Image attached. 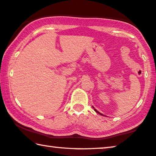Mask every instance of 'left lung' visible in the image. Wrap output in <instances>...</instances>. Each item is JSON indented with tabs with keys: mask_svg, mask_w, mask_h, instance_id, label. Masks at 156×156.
Wrapping results in <instances>:
<instances>
[{
	"mask_svg": "<svg viewBox=\"0 0 156 156\" xmlns=\"http://www.w3.org/2000/svg\"><path fill=\"white\" fill-rule=\"evenodd\" d=\"M92 107H93V106H92ZM93 109H94V110H95V112H97V113H98V114H100V115H101V116H104V115H103L102 114H101V113H100V112H98V111H97V110H96V109H95L94 108V107H93Z\"/></svg>",
	"mask_w": 156,
	"mask_h": 156,
	"instance_id": "left-lung-1",
	"label": "left lung"
}]
</instances>
